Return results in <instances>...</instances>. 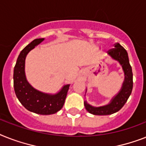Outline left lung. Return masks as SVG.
<instances>
[{"mask_svg": "<svg viewBox=\"0 0 146 146\" xmlns=\"http://www.w3.org/2000/svg\"><path fill=\"white\" fill-rule=\"evenodd\" d=\"M115 48H111L108 51V54L115 60H117L122 66L124 70V82L120 92L112 100L111 103L106 106L100 107H93L85 102V109L88 112L96 115H107L113 114L118 112L124 106L127 99L131 95L133 89V73L132 68L129 62L128 55L127 51L123 46H121L118 42L114 44Z\"/></svg>", "mask_w": 146, "mask_h": 146, "instance_id": "8db88e82", "label": "left lung"}]
</instances>
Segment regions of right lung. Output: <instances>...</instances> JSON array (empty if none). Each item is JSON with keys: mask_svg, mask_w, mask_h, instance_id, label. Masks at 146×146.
I'll return each mask as SVG.
<instances>
[{"mask_svg": "<svg viewBox=\"0 0 146 146\" xmlns=\"http://www.w3.org/2000/svg\"><path fill=\"white\" fill-rule=\"evenodd\" d=\"M43 40L44 38L33 40L20 52L14 67L13 86L15 95L25 109L36 114L51 115L61 110L70 85H64L56 94L50 95L34 89L28 82L25 74L26 55Z\"/></svg>", "mask_w": 146, "mask_h": 146, "instance_id": "add662e5", "label": "right lung"}]
</instances>
